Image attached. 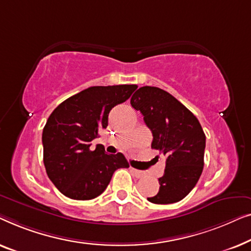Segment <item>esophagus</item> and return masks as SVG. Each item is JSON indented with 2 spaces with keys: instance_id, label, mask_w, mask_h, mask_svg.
Instances as JSON below:
<instances>
[{
  "instance_id": "34e87169",
  "label": "esophagus",
  "mask_w": 251,
  "mask_h": 251,
  "mask_svg": "<svg viewBox=\"0 0 251 251\" xmlns=\"http://www.w3.org/2000/svg\"><path fill=\"white\" fill-rule=\"evenodd\" d=\"M130 172L133 173V175L135 176V177H143L144 176V173L142 172V171H139V169H135V168H133V167H130Z\"/></svg>"
}]
</instances>
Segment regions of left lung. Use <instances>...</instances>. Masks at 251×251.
Masks as SVG:
<instances>
[{"label":"left lung","mask_w":251,"mask_h":251,"mask_svg":"<svg viewBox=\"0 0 251 251\" xmlns=\"http://www.w3.org/2000/svg\"><path fill=\"white\" fill-rule=\"evenodd\" d=\"M130 104L143 115L152 132L151 148L166 157L159 191L148 198L152 203L167 204L191 192L203 169L206 135L197 117L168 92L154 86L140 87Z\"/></svg>","instance_id":"obj_1"}]
</instances>
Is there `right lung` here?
I'll return each mask as SVG.
<instances>
[{
    "mask_svg": "<svg viewBox=\"0 0 251 251\" xmlns=\"http://www.w3.org/2000/svg\"><path fill=\"white\" fill-rule=\"evenodd\" d=\"M136 85L92 86L60 103L42 134L47 174L63 196L91 200L107 189L116 169L127 168L124 154L91 150L99 130L108 126L109 112L125 102Z\"/></svg>",
    "mask_w": 251,
    "mask_h": 251,
    "instance_id": "add662e5",
    "label": "right lung"
}]
</instances>
